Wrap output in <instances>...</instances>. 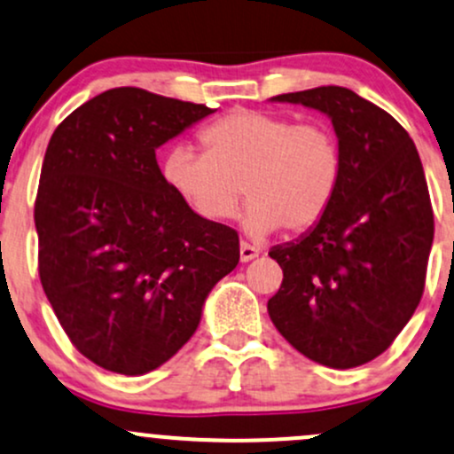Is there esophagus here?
Here are the masks:
<instances>
[{"label":"esophagus","instance_id":"1","mask_svg":"<svg viewBox=\"0 0 454 454\" xmlns=\"http://www.w3.org/2000/svg\"><path fill=\"white\" fill-rule=\"evenodd\" d=\"M254 257H259V248H254V247H251V244H247V242H242L240 244V262H251V259H254Z\"/></svg>","mask_w":454,"mask_h":454}]
</instances>
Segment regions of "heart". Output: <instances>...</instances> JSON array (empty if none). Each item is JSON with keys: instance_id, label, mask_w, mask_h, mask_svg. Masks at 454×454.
Instances as JSON below:
<instances>
[{"instance_id": "heart-1", "label": "heart", "mask_w": 454, "mask_h": 454, "mask_svg": "<svg viewBox=\"0 0 454 454\" xmlns=\"http://www.w3.org/2000/svg\"><path fill=\"white\" fill-rule=\"evenodd\" d=\"M203 152L176 147L162 162L167 186L207 223L236 216L248 201L244 227L266 238L278 227L302 233L330 210L343 176V152L333 129L294 124L268 111L238 109L200 132Z\"/></svg>"}]
</instances>
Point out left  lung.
I'll use <instances>...</instances> for the list:
<instances>
[{
  "label": "left lung",
  "instance_id": "obj_1",
  "mask_svg": "<svg viewBox=\"0 0 454 454\" xmlns=\"http://www.w3.org/2000/svg\"><path fill=\"white\" fill-rule=\"evenodd\" d=\"M272 100L333 120L343 176L322 221L270 251L283 268L270 319L313 363L366 364L390 348L425 292L433 207L419 150L395 117L348 88Z\"/></svg>",
  "mask_w": 454,
  "mask_h": 454
}]
</instances>
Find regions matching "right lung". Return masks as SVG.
Instances as JSON below:
<instances>
[{"label":"right lung","instance_id":"1","mask_svg":"<svg viewBox=\"0 0 454 454\" xmlns=\"http://www.w3.org/2000/svg\"><path fill=\"white\" fill-rule=\"evenodd\" d=\"M210 114L115 88L51 137L34 206L40 283L70 343L106 371L167 363L240 262L236 229L197 216L156 162V147Z\"/></svg>","mask_w":454,"mask_h":454}]
</instances>
